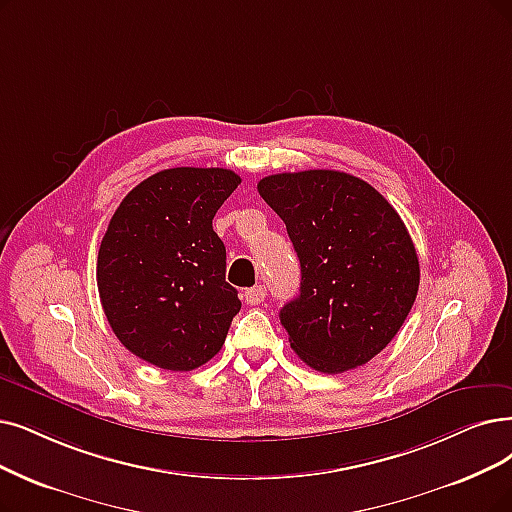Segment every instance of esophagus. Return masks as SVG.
Masks as SVG:
<instances>
[{
  "label": "esophagus",
  "instance_id": "1",
  "mask_svg": "<svg viewBox=\"0 0 512 512\" xmlns=\"http://www.w3.org/2000/svg\"><path fill=\"white\" fill-rule=\"evenodd\" d=\"M243 298H245V302H248V304L258 306L260 302H264V298H267V288H264V285H254V288L245 290Z\"/></svg>",
  "mask_w": 512,
  "mask_h": 512
}]
</instances>
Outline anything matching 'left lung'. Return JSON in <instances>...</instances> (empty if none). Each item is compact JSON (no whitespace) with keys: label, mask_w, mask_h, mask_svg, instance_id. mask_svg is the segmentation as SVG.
Masks as SVG:
<instances>
[{"label":"left lung","mask_w":512,"mask_h":512,"mask_svg":"<svg viewBox=\"0 0 512 512\" xmlns=\"http://www.w3.org/2000/svg\"><path fill=\"white\" fill-rule=\"evenodd\" d=\"M300 260V294L279 319L296 355L323 374L374 359L395 338L420 285L401 216L365 180L336 170L258 182Z\"/></svg>","instance_id":"left-lung-1"}]
</instances>
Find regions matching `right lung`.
Listing matches in <instances>:
<instances>
[{
    "label": "right lung",
    "mask_w": 512,
    "mask_h": 512,
    "mask_svg": "<svg viewBox=\"0 0 512 512\" xmlns=\"http://www.w3.org/2000/svg\"><path fill=\"white\" fill-rule=\"evenodd\" d=\"M237 185L224 168H170L115 210L96 283L111 330L142 361L191 372L222 349L241 300L224 281L227 250L212 220Z\"/></svg>",
    "instance_id": "1"
}]
</instances>
